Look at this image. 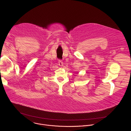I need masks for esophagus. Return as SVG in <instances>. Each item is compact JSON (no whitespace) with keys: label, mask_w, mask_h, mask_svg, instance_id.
Here are the masks:
<instances>
[{"label":"esophagus","mask_w":131,"mask_h":131,"mask_svg":"<svg viewBox=\"0 0 131 131\" xmlns=\"http://www.w3.org/2000/svg\"><path fill=\"white\" fill-rule=\"evenodd\" d=\"M59 65L61 67H62L63 65V61L62 60H59Z\"/></svg>","instance_id":"1"}]
</instances>
